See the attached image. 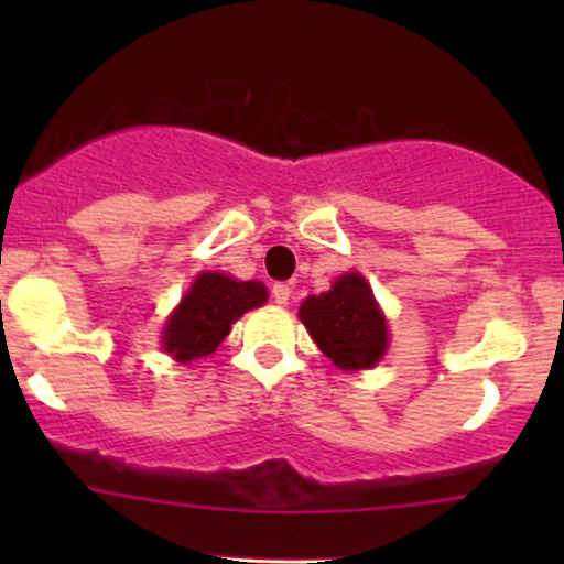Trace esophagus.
I'll return each instance as SVG.
<instances>
[{
  "mask_svg": "<svg viewBox=\"0 0 564 564\" xmlns=\"http://www.w3.org/2000/svg\"><path fill=\"white\" fill-rule=\"evenodd\" d=\"M273 300L278 304H286L291 300V286H289V283H275V286H273Z\"/></svg>",
  "mask_w": 564,
  "mask_h": 564,
  "instance_id": "esophagus-1",
  "label": "esophagus"
}]
</instances>
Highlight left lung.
<instances>
[{
  "label": "left lung",
  "mask_w": 564,
  "mask_h": 564,
  "mask_svg": "<svg viewBox=\"0 0 564 564\" xmlns=\"http://www.w3.org/2000/svg\"><path fill=\"white\" fill-rule=\"evenodd\" d=\"M300 318L326 358L339 368H371L387 349V323L358 273L341 275L332 291L307 296Z\"/></svg>",
  "instance_id": "obj_1"
}]
</instances>
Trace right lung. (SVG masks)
<instances>
[{"label": "right lung", "mask_w": 564, "mask_h": 564, "mask_svg": "<svg viewBox=\"0 0 564 564\" xmlns=\"http://www.w3.org/2000/svg\"><path fill=\"white\" fill-rule=\"evenodd\" d=\"M268 291L260 281H232L223 273H204L166 323L164 349L174 358L198 360L217 349L246 310L260 307Z\"/></svg>", "instance_id": "1"}]
</instances>
